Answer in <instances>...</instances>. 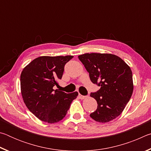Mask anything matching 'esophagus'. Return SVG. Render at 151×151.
<instances>
[{"mask_svg": "<svg viewBox=\"0 0 151 151\" xmlns=\"http://www.w3.org/2000/svg\"><path fill=\"white\" fill-rule=\"evenodd\" d=\"M78 97L79 98H80L81 99H85L86 98V96H83V95H81V94H78Z\"/></svg>", "mask_w": 151, "mask_h": 151, "instance_id": "34e87169", "label": "esophagus"}]
</instances>
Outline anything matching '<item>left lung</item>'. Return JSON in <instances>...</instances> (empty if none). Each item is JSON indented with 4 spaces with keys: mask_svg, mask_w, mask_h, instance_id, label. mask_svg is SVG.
<instances>
[{
    "mask_svg": "<svg viewBox=\"0 0 151 151\" xmlns=\"http://www.w3.org/2000/svg\"><path fill=\"white\" fill-rule=\"evenodd\" d=\"M78 58L89 73L91 81L101 86L91 96L98 106L90 116L99 122H108L123 111L133 91L130 66L118 56L108 53H86Z\"/></svg>",
    "mask_w": 151,
    "mask_h": 151,
    "instance_id": "8db88e82",
    "label": "left lung"
}]
</instances>
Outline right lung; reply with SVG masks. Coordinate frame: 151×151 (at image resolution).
Here are the masks:
<instances>
[{
	"mask_svg": "<svg viewBox=\"0 0 151 151\" xmlns=\"http://www.w3.org/2000/svg\"><path fill=\"white\" fill-rule=\"evenodd\" d=\"M73 58L68 55L42 56L31 61L20 75V90L24 103L38 119L55 123L66 116L77 92L67 94L53 86H58L65 64Z\"/></svg>",
	"mask_w": 151,
	"mask_h": 151,
	"instance_id": "add662e5",
	"label": "right lung"
}]
</instances>
